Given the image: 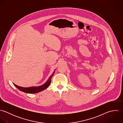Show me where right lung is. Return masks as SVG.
I'll use <instances>...</instances> for the list:
<instances>
[{"label":"right lung","instance_id":"right-lung-1","mask_svg":"<svg viewBox=\"0 0 123 123\" xmlns=\"http://www.w3.org/2000/svg\"><path fill=\"white\" fill-rule=\"evenodd\" d=\"M55 70L53 72V73L51 75V76L49 78L48 80H47V81L43 84V85L40 86H37V87H28V88H24L22 87L18 86V85H16V84H14V85L18 89L19 91L23 92L25 93H38L39 92H40L42 91H43L45 90L46 88L48 87V86L50 85L51 83V79L52 77H53V75L54 74Z\"/></svg>","mask_w":123,"mask_h":123}]
</instances>
